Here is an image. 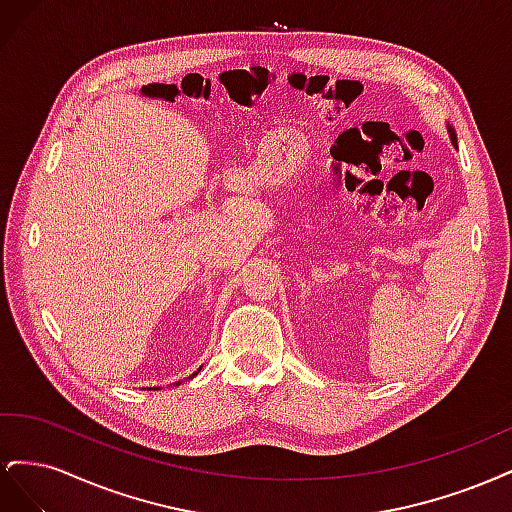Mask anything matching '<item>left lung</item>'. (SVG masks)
Here are the masks:
<instances>
[{
    "instance_id": "8db88e82",
    "label": "left lung",
    "mask_w": 512,
    "mask_h": 512,
    "mask_svg": "<svg viewBox=\"0 0 512 512\" xmlns=\"http://www.w3.org/2000/svg\"><path fill=\"white\" fill-rule=\"evenodd\" d=\"M448 132H451V141H453V145L457 147V136H455V132H453V128H451V126H448Z\"/></svg>"
}]
</instances>
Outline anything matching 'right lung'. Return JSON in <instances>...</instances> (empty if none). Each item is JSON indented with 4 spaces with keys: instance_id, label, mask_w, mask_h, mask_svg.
I'll list each match as a JSON object with an SVG mask.
<instances>
[{
    "instance_id": "right-lung-1",
    "label": "right lung",
    "mask_w": 512,
    "mask_h": 512,
    "mask_svg": "<svg viewBox=\"0 0 512 512\" xmlns=\"http://www.w3.org/2000/svg\"><path fill=\"white\" fill-rule=\"evenodd\" d=\"M198 371H200V369H198ZM194 376H196V374H194Z\"/></svg>"
}]
</instances>
